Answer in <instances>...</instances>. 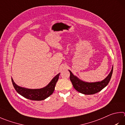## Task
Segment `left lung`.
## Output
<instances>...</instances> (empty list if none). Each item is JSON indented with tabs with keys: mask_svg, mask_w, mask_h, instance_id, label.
Instances as JSON below:
<instances>
[{
	"mask_svg": "<svg viewBox=\"0 0 125 125\" xmlns=\"http://www.w3.org/2000/svg\"><path fill=\"white\" fill-rule=\"evenodd\" d=\"M69 71L70 72V80L75 89L83 94H93L101 91L102 89L107 86L112 78L113 66L110 73L104 80L94 83H88L81 80L78 77L74 75L70 70H69Z\"/></svg>",
	"mask_w": 125,
	"mask_h": 125,
	"instance_id": "left-lung-1",
	"label": "left lung"
}]
</instances>
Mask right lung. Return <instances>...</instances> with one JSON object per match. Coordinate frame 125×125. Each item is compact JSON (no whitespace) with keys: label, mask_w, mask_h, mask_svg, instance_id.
<instances>
[{"label":"right lung","mask_w":125,"mask_h":125,"mask_svg":"<svg viewBox=\"0 0 125 125\" xmlns=\"http://www.w3.org/2000/svg\"><path fill=\"white\" fill-rule=\"evenodd\" d=\"M60 74V73H58L56 75L45 87L38 89H30L22 87L16 84L12 78H11V80L15 90L22 96L32 101H42L47 98L53 94Z\"/></svg>","instance_id":"right-lung-1"}]
</instances>
